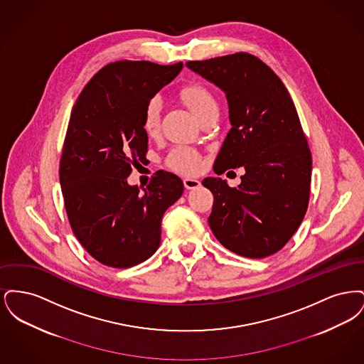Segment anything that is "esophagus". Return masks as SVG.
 Returning a JSON list of instances; mask_svg holds the SVG:
<instances>
[{"label":"esophagus","instance_id":"34e87169","mask_svg":"<svg viewBox=\"0 0 364 364\" xmlns=\"http://www.w3.org/2000/svg\"><path fill=\"white\" fill-rule=\"evenodd\" d=\"M200 186V180H198L196 177H186L184 178V187L187 190H195Z\"/></svg>","mask_w":364,"mask_h":364}]
</instances>
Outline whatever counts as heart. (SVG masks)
<instances>
[{"instance_id":"obj_1","label":"heart","mask_w":364,"mask_h":364,"mask_svg":"<svg viewBox=\"0 0 364 364\" xmlns=\"http://www.w3.org/2000/svg\"><path fill=\"white\" fill-rule=\"evenodd\" d=\"M181 100L192 110V113L200 120L208 113L218 110L217 101L206 87L200 85H188L180 92ZM161 124V101L159 98H151L144 109L143 128L147 135L153 136L159 129ZM200 156L191 147L177 146L169 154V165L180 172H195L200 166Z\"/></svg>"}]
</instances>
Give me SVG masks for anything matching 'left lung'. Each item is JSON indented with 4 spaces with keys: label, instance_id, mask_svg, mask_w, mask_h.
I'll return each mask as SVG.
<instances>
[{
    "label": "left lung",
    "instance_id": "8db88e82",
    "mask_svg": "<svg viewBox=\"0 0 364 364\" xmlns=\"http://www.w3.org/2000/svg\"><path fill=\"white\" fill-rule=\"evenodd\" d=\"M186 65L220 87L229 105L232 128L214 172L245 169L235 188L220 177L202 181L214 195L208 225L240 257L273 255L294 236L310 199L311 151L294 101L272 68L248 53Z\"/></svg>",
    "mask_w": 364,
    "mask_h": 364
}]
</instances>
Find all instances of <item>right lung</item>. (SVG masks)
Returning a JSON list of instances; mask_svg holds the SVG:
<instances>
[{
    "label": "right lung",
    "instance_id": "add662e5",
    "mask_svg": "<svg viewBox=\"0 0 364 364\" xmlns=\"http://www.w3.org/2000/svg\"><path fill=\"white\" fill-rule=\"evenodd\" d=\"M183 63H110L83 88L70 113L60 161V184L73 235L109 267L149 259L161 242L166 208L181 196L180 177L158 171L140 192L127 177L146 159L144 109Z\"/></svg>",
    "mask_w": 364,
    "mask_h": 364
}]
</instances>
